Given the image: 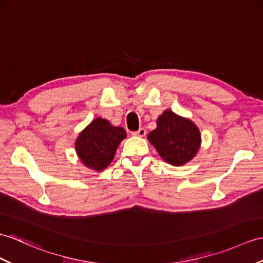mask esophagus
<instances>
[{"mask_svg": "<svg viewBox=\"0 0 263 263\" xmlns=\"http://www.w3.org/2000/svg\"><path fill=\"white\" fill-rule=\"evenodd\" d=\"M145 133H146V131H145V129H143V127L139 129L137 132H133L134 136H137V137H144Z\"/></svg>", "mask_w": 263, "mask_h": 263, "instance_id": "1", "label": "esophagus"}]
</instances>
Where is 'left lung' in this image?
<instances>
[{
	"mask_svg": "<svg viewBox=\"0 0 263 263\" xmlns=\"http://www.w3.org/2000/svg\"><path fill=\"white\" fill-rule=\"evenodd\" d=\"M149 142L172 166H184L197 155L201 134L192 120L166 109L157 119V127L148 134Z\"/></svg>",
	"mask_w": 263,
	"mask_h": 263,
	"instance_id": "left-lung-1",
	"label": "left lung"
}]
</instances>
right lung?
Returning a JSON list of instances; mask_svg holds the SVG:
<instances>
[{"mask_svg":"<svg viewBox=\"0 0 263 263\" xmlns=\"http://www.w3.org/2000/svg\"><path fill=\"white\" fill-rule=\"evenodd\" d=\"M125 138L123 127L96 118L78 134L75 141L76 155L85 167L102 172L113 161L118 146Z\"/></svg>","mask_w":263,"mask_h":263,"instance_id":"obj_1","label":"right lung"}]
</instances>
